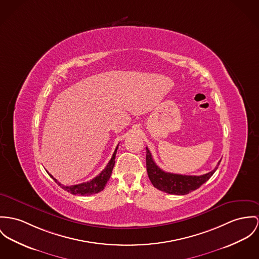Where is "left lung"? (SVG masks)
<instances>
[{
    "label": "left lung",
    "mask_w": 259,
    "mask_h": 259,
    "mask_svg": "<svg viewBox=\"0 0 259 259\" xmlns=\"http://www.w3.org/2000/svg\"><path fill=\"white\" fill-rule=\"evenodd\" d=\"M147 155H146V165L149 179L153 185L168 194H176V195H185L190 193L193 190H196L200 186L205 183L208 179H210L214 172L217 170L218 165L210 172L202 176H182L177 174L165 172L160 169L157 163L154 161L151 152L148 148Z\"/></svg>",
    "instance_id": "1"
}]
</instances>
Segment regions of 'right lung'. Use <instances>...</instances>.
I'll return each instance as SVG.
<instances>
[{
    "instance_id": "1",
    "label": "right lung",
    "mask_w": 259,
    "mask_h": 259,
    "mask_svg": "<svg viewBox=\"0 0 259 259\" xmlns=\"http://www.w3.org/2000/svg\"><path fill=\"white\" fill-rule=\"evenodd\" d=\"M118 149V146L116 147L113 155H112V158L109 160V162L107 163V165L105 166V168L100 172V175L98 177H96L95 179L90 180V181H87V182H82L80 184H76V185H71V186H65L63 184H61L59 181L56 179H54L48 171V175L52 178V179L55 180V182L57 184H59L60 186L70 192L71 194H74V195H92V194H96V193H99L101 190L104 189V186L105 184L107 183V181L110 179V176H111V172H112V169H113V166H114V163H115V157H116V151Z\"/></svg>"
}]
</instances>
